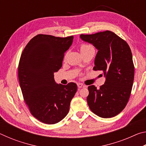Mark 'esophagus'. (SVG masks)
Segmentation results:
<instances>
[{
    "label": "esophagus",
    "mask_w": 146,
    "mask_h": 146,
    "mask_svg": "<svg viewBox=\"0 0 146 146\" xmlns=\"http://www.w3.org/2000/svg\"><path fill=\"white\" fill-rule=\"evenodd\" d=\"M77 86H78V88H85L86 87L85 85H84V84H81V83H78L77 84Z\"/></svg>",
    "instance_id": "esophagus-1"
}]
</instances>
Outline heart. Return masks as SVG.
<instances>
[{"instance_id": "1", "label": "heart", "mask_w": 146, "mask_h": 146, "mask_svg": "<svg viewBox=\"0 0 146 146\" xmlns=\"http://www.w3.org/2000/svg\"><path fill=\"white\" fill-rule=\"evenodd\" d=\"M90 48H91V46L87 45V44H82V45L80 46V51L84 50V49H86Z\"/></svg>"}]
</instances>
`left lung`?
<instances>
[{"label":"left lung","instance_id":"1","mask_svg":"<svg viewBox=\"0 0 146 146\" xmlns=\"http://www.w3.org/2000/svg\"><path fill=\"white\" fill-rule=\"evenodd\" d=\"M82 40L98 49L95 71H103L104 84L88 86L87 102L91 111L102 118H111L125 108L131 92L135 67L129 45L111 31L80 35Z\"/></svg>","mask_w":146,"mask_h":146}]
</instances>
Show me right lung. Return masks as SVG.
Instances as JSON below:
<instances>
[{
	"mask_svg": "<svg viewBox=\"0 0 146 146\" xmlns=\"http://www.w3.org/2000/svg\"><path fill=\"white\" fill-rule=\"evenodd\" d=\"M73 40V36L37 35L20 58L18 75L24 100L31 115L47 124L58 123L67 115L77 91L75 83L58 84L54 80V73L61 68Z\"/></svg>",
	"mask_w": 146,
	"mask_h": 146,
	"instance_id": "1",
	"label": "right lung"
}]
</instances>
